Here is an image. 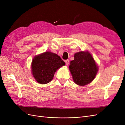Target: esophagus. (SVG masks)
Segmentation results:
<instances>
[{
    "mask_svg": "<svg viewBox=\"0 0 125 125\" xmlns=\"http://www.w3.org/2000/svg\"><path fill=\"white\" fill-rule=\"evenodd\" d=\"M65 63L66 64V65L68 66L69 65V59H67L65 60Z\"/></svg>",
    "mask_w": 125,
    "mask_h": 125,
    "instance_id": "34e87169",
    "label": "esophagus"
}]
</instances>
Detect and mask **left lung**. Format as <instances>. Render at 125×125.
<instances>
[{"mask_svg": "<svg viewBox=\"0 0 125 125\" xmlns=\"http://www.w3.org/2000/svg\"><path fill=\"white\" fill-rule=\"evenodd\" d=\"M69 69L75 84L84 86L90 83L95 78L99 67L88 51H80L74 55Z\"/></svg>", "mask_w": 125, "mask_h": 125, "instance_id": "obj_1", "label": "left lung"}]
</instances>
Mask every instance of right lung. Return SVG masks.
I'll use <instances>...</instances> for the list:
<instances>
[{"instance_id": "right-lung-1", "label": "right lung", "mask_w": 125, "mask_h": 125, "mask_svg": "<svg viewBox=\"0 0 125 125\" xmlns=\"http://www.w3.org/2000/svg\"><path fill=\"white\" fill-rule=\"evenodd\" d=\"M65 65V62L57 54L45 52L33 58L31 63V73L39 83L45 84L51 82L55 72Z\"/></svg>"}]
</instances>
